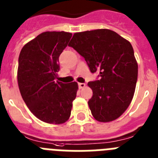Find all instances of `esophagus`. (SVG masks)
Returning a JSON list of instances; mask_svg holds the SVG:
<instances>
[{
  "mask_svg": "<svg viewBox=\"0 0 158 158\" xmlns=\"http://www.w3.org/2000/svg\"><path fill=\"white\" fill-rule=\"evenodd\" d=\"M78 85H79V88H84L85 87H86V84H85L84 83H78Z\"/></svg>",
  "mask_w": 158,
  "mask_h": 158,
  "instance_id": "esophagus-1",
  "label": "esophagus"
}]
</instances>
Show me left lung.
I'll return each mask as SVG.
<instances>
[{"label":"left lung","instance_id":"obj_1","mask_svg":"<svg viewBox=\"0 0 158 158\" xmlns=\"http://www.w3.org/2000/svg\"><path fill=\"white\" fill-rule=\"evenodd\" d=\"M68 46L85 59L91 73H99L88 83L93 117L102 123L120 117L132 101L138 79L131 44L111 30L97 29L75 33Z\"/></svg>","mask_w":158,"mask_h":158}]
</instances>
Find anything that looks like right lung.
I'll return each instance as SVG.
<instances>
[{"mask_svg":"<svg viewBox=\"0 0 158 158\" xmlns=\"http://www.w3.org/2000/svg\"><path fill=\"white\" fill-rule=\"evenodd\" d=\"M71 35L45 31L26 44L19 56L17 81L22 98L35 117L50 124H62L69 118L76 97V82L56 81L59 57Z\"/></svg>","mask_w":158,"mask_h":158,"instance_id":"obj_1","label":"right lung"}]
</instances>
